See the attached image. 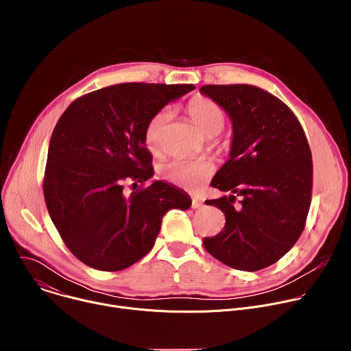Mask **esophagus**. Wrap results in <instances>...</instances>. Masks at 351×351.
Returning <instances> with one entry per match:
<instances>
[{"label":"esophagus","mask_w":351,"mask_h":351,"mask_svg":"<svg viewBox=\"0 0 351 351\" xmlns=\"http://www.w3.org/2000/svg\"><path fill=\"white\" fill-rule=\"evenodd\" d=\"M202 207H203V202H202V199H198V198L193 197V198H191V208H193V210H197V208H202Z\"/></svg>","instance_id":"34e87169"}]
</instances>
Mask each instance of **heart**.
Segmentation results:
<instances>
[{"instance_id": "obj_1", "label": "heart", "mask_w": 351, "mask_h": 351, "mask_svg": "<svg viewBox=\"0 0 351 351\" xmlns=\"http://www.w3.org/2000/svg\"><path fill=\"white\" fill-rule=\"evenodd\" d=\"M187 112L198 129L210 137L217 136L225 126L226 114L223 108L210 97H193L187 104ZM168 119V110H161L148 119L144 129V143L149 152L158 149L161 134ZM214 172L215 164L207 158L173 160L161 168V175L165 180L184 187L197 186L208 179Z\"/></svg>"}]
</instances>
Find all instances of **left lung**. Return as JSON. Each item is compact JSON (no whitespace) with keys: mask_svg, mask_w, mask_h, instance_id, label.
Here are the masks:
<instances>
[{"mask_svg":"<svg viewBox=\"0 0 351 351\" xmlns=\"http://www.w3.org/2000/svg\"><path fill=\"white\" fill-rule=\"evenodd\" d=\"M199 91L233 125L230 157L211 182L232 194L206 202L226 222L221 233L204 237V247L230 268L260 271L280 260L304 230L313 191L306 133L283 101L257 86L207 84Z\"/></svg>","mask_w":351,"mask_h":351,"instance_id":"1","label":"left lung"}]
</instances>
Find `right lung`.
<instances>
[{
	"mask_svg": "<svg viewBox=\"0 0 351 351\" xmlns=\"http://www.w3.org/2000/svg\"><path fill=\"white\" fill-rule=\"evenodd\" d=\"M193 84L121 83L87 93L65 110L48 147L43 180L51 221L69 252L90 268L126 269L153 248L162 217L190 197L156 180L125 195L123 183L154 175L144 129Z\"/></svg>",
	"mask_w": 351,
	"mask_h": 351,
	"instance_id": "obj_1",
	"label": "right lung"
}]
</instances>
